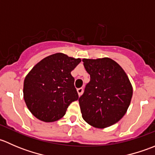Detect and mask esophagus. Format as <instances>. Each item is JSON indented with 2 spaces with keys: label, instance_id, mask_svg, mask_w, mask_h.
Masks as SVG:
<instances>
[{
  "label": "esophagus",
  "instance_id": "esophagus-1",
  "mask_svg": "<svg viewBox=\"0 0 155 155\" xmlns=\"http://www.w3.org/2000/svg\"><path fill=\"white\" fill-rule=\"evenodd\" d=\"M77 92L79 96H81L82 94V92H83V88L82 87H79V88L77 89Z\"/></svg>",
  "mask_w": 155,
  "mask_h": 155
}]
</instances>
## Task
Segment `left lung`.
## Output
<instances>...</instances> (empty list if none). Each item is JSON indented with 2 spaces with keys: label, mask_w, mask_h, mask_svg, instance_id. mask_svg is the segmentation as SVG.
<instances>
[{
  "label": "left lung",
  "mask_w": 155,
  "mask_h": 155,
  "mask_svg": "<svg viewBox=\"0 0 155 155\" xmlns=\"http://www.w3.org/2000/svg\"><path fill=\"white\" fill-rule=\"evenodd\" d=\"M82 61L91 77L79 99L82 118L97 128L112 126L123 118L130 104L133 87L129 78L109 58Z\"/></svg>",
  "instance_id": "left-lung-1"
}]
</instances>
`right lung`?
Wrapping results in <instances>:
<instances>
[{
	"instance_id": "right-lung-1",
	"label": "right lung",
	"mask_w": 155,
	"mask_h": 155,
	"mask_svg": "<svg viewBox=\"0 0 155 155\" xmlns=\"http://www.w3.org/2000/svg\"><path fill=\"white\" fill-rule=\"evenodd\" d=\"M81 58L58 52L42 59L25 76L23 97L34 117L44 122L61 119L68 106L79 99L71 71Z\"/></svg>"
}]
</instances>
